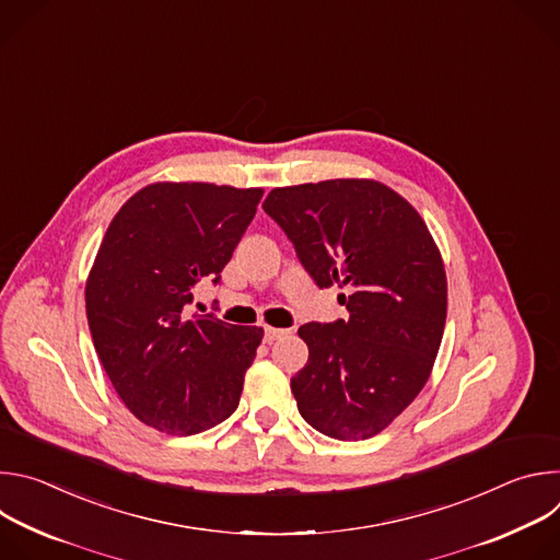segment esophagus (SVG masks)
Returning <instances> with one entry per match:
<instances>
[{"label": "esophagus", "mask_w": 560, "mask_h": 560, "mask_svg": "<svg viewBox=\"0 0 560 560\" xmlns=\"http://www.w3.org/2000/svg\"><path fill=\"white\" fill-rule=\"evenodd\" d=\"M288 335V330H281V328H266V343H275V341H279L281 337H285Z\"/></svg>", "instance_id": "1"}]
</instances>
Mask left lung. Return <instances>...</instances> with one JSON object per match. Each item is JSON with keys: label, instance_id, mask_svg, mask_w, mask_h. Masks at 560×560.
I'll return each instance as SVG.
<instances>
[{"label": "left lung", "instance_id": "1", "mask_svg": "<svg viewBox=\"0 0 560 560\" xmlns=\"http://www.w3.org/2000/svg\"><path fill=\"white\" fill-rule=\"evenodd\" d=\"M264 210L318 288H348V322L299 328L310 350L290 383L299 412L330 439H372L432 374L447 314L441 250L415 206L374 179L275 188Z\"/></svg>", "mask_w": 560, "mask_h": 560}]
</instances>
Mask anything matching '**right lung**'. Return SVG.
Returning a JSON list of instances; mask_svg holds the SVG:
<instances>
[{
  "label": "right lung",
  "instance_id": "obj_1",
  "mask_svg": "<svg viewBox=\"0 0 560 560\" xmlns=\"http://www.w3.org/2000/svg\"><path fill=\"white\" fill-rule=\"evenodd\" d=\"M264 188L154 182L113 217L86 279L100 361L145 425L190 436L238 406L264 328L214 314L188 318L197 283H214L250 225Z\"/></svg>",
  "mask_w": 560,
  "mask_h": 560
}]
</instances>
